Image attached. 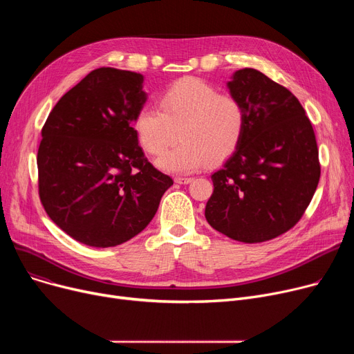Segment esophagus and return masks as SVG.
Returning <instances> with one entry per match:
<instances>
[{
	"instance_id": "1",
	"label": "esophagus",
	"mask_w": 354,
	"mask_h": 354,
	"mask_svg": "<svg viewBox=\"0 0 354 354\" xmlns=\"http://www.w3.org/2000/svg\"><path fill=\"white\" fill-rule=\"evenodd\" d=\"M192 180H194V178H183V176H176V178H175V182H176V183H180V185L191 183Z\"/></svg>"
}]
</instances>
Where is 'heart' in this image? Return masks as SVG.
Returning a JSON list of instances; mask_svg holds the SVG:
<instances>
[{
    "label": "heart",
    "instance_id": "1",
    "mask_svg": "<svg viewBox=\"0 0 354 354\" xmlns=\"http://www.w3.org/2000/svg\"><path fill=\"white\" fill-rule=\"evenodd\" d=\"M159 107L145 106L135 118V130L143 151L158 156L162 169L191 174L209 160L221 163L231 158L247 130V109L232 93L219 90L198 77H182L167 86Z\"/></svg>",
    "mask_w": 354,
    "mask_h": 354
}]
</instances>
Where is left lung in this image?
<instances>
[{"label":"left lung","mask_w":354,"mask_h":354,"mask_svg":"<svg viewBox=\"0 0 354 354\" xmlns=\"http://www.w3.org/2000/svg\"><path fill=\"white\" fill-rule=\"evenodd\" d=\"M228 87L245 104L247 130L211 176L205 218L239 243H264L291 230L310 205L322 174L317 142L299 99L261 71L238 70Z\"/></svg>","instance_id":"obj_1"}]
</instances>
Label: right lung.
Instances as JSON below:
<instances>
[{"mask_svg": "<svg viewBox=\"0 0 354 354\" xmlns=\"http://www.w3.org/2000/svg\"><path fill=\"white\" fill-rule=\"evenodd\" d=\"M142 83L139 73L93 70L53 107L41 129L40 201L54 224L82 244L107 248L133 238L174 185L138 142Z\"/></svg>", "mask_w": 354, "mask_h": 354, "instance_id": "1", "label": "right lung"}]
</instances>
